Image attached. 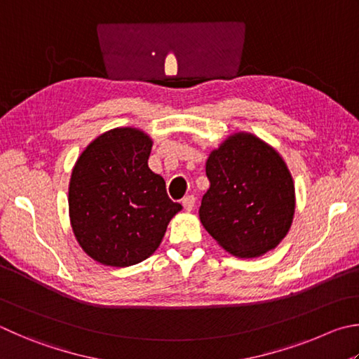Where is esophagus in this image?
<instances>
[{"label": "esophagus", "instance_id": "1", "mask_svg": "<svg viewBox=\"0 0 359 359\" xmlns=\"http://www.w3.org/2000/svg\"><path fill=\"white\" fill-rule=\"evenodd\" d=\"M194 204H196V198L191 196V194H190V196H185L184 199H182V205H184L187 212H191Z\"/></svg>", "mask_w": 359, "mask_h": 359}]
</instances>
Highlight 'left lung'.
Returning <instances> with one entry per match:
<instances>
[{
    "label": "left lung",
    "instance_id": "8db88e82",
    "mask_svg": "<svg viewBox=\"0 0 359 359\" xmlns=\"http://www.w3.org/2000/svg\"><path fill=\"white\" fill-rule=\"evenodd\" d=\"M210 188L199 219L226 252L254 259L283 242L295 215V184L275 147L248 132L231 133L208 154Z\"/></svg>",
    "mask_w": 359,
    "mask_h": 359
}]
</instances>
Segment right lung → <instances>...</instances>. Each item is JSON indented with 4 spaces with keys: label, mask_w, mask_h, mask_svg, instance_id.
Here are the masks:
<instances>
[{
    "label": "right lung",
    "mask_w": 359,
    "mask_h": 359,
    "mask_svg": "<svg viewBox=\"0 0 359 359\" xmlns=\"http://www.w3.org/2000/svg\"><path fill=\"white\" fill-rule=\"evenodd\" d=\"M154 141L136 127L100 133L76 158L69 182V218L78 245L107 266L140 264L157 251L182 210L149 169Z\"/></svg>",
    "instance_id": "add662e5"
}]
</instances>
